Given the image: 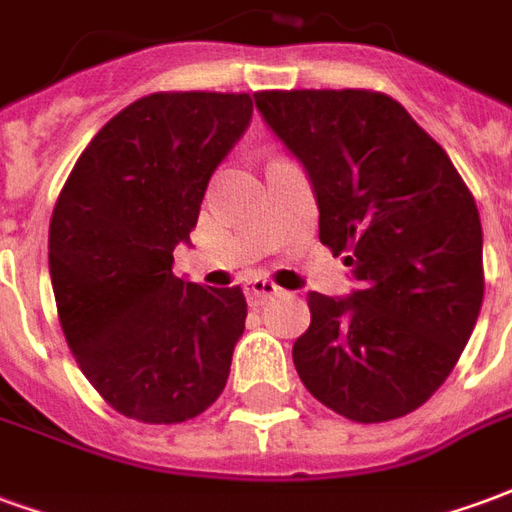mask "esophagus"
Here are the masks:
<instances>
[{
    "mask_svg": "<svg viewBox=\"0 0 512 512\" xmlns=\"http://www.w3.org/2000/svg\"><path fill=\"white\" fill-rule=\"evenodd\" d=\"M244 293H246V299H249V304H252V307H260V304H266L268 299L279 296V293H282V288H279V285H274L271 279L255 277V279H246Z\"/></svg>",
    "mask_w": 512,
    "mask_h": 512,
    "instance_id": "34e87169",
    "label": "esophagus"
}]
</instances>
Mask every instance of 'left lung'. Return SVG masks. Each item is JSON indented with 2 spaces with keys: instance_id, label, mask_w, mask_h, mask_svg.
I'll list each match as a JSON object with an SVG mask.
<instances>
[{
  "instance_id": "left-lung-1",
  "label": "left lung",
  "mask_w": 512,
  "mask_h": 512,
  "mask_svg": "<svg viewBox=\"0 0 512 512\" xmlns=\"http://www.w3.org/2000/svg\"><path fill=\"white\" fill-rule=\"evenodd\" d=\"M257 112L315 191L318 235L351 296L310 293L293 365L354 422L411 414L439 389L483 307V227L444 147L370 90H266Z\"/></svg>"
}]
</instances>
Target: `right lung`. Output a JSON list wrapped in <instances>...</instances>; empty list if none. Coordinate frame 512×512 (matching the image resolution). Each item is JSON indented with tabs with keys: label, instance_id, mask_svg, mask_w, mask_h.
Masks as SVG:
<instances>
[{
	"label": "right lung",
	"instance_id": "obj_1",
	"mask_svg": "<svg viewBox=\"0 0 512 512\" xmlns=\"http://www.w3.org/2000/svg\"><path fill=\"white\" fill-rule=\"evenodd\" d=\"M252 120L244 93H153L84 147L49 227L62 332L87 381L139 422L197 417L222 395L246 299L172 274L208 180Z\"/></svg>",
	"mask_w": 512,
	"mask_h": 512
}]
</instances>
